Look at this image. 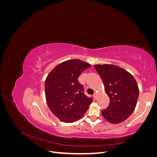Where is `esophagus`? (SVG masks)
Here are the masks:
<instances>
[{
    "instance_id": "esophagus-1",
    "label": "esophagus",
    "mask_w": 157,
    "mask_h": 157,
    "mask_svg": "<svg viewBox=\"0 0 157 157\" xmlns=\"http://www.w3.org/2000/svg\"><path fill=\"white\" fill-rule=\"evenodd\" d=\"M94 98H95V99H96V100H97V99H98V95H97V94H94Z\"/></svg>"
}]
</instances>
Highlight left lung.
Masks as SVG:
<instances>
[{"label": "left lung", "mask_w": 157, "mask_h": 157, "mask_svg": "<svg viewBox=\"0 0 157 157\" xmlns=\"http://www.w3.org/2000/svg\"><path fill=\"white\" fill-rule=\"evenodd\" d=\"M94 66L103 80L110 99L109 107L101 111L103 117L112 124L122 122L131 115L137 105L139 88L136 79L127 71L115 65Z\"/></svg>", "instance_id": "obj_1"}]
</instances>
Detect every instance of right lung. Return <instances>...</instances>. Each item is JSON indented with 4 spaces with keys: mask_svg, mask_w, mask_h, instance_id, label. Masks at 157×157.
<instances>
[{
    "mask_svg": "<svg viewBox=\"0 0 157 157\" xmlns=\"http://www.w3.org/2000/svg\"><path fill=\"white\" fill-rule=\"evenodd\" d=\"M91 65L80 59L65 61L52 69L45 80L46 100L52 113L61 121L81 118L92 102L84 93L78 78Z\"/></svg>",
    "mask_w": 157,
    "mask_h": 157,
    "instance_id": "1",
    "label": "right lung"
}]
</instances>
